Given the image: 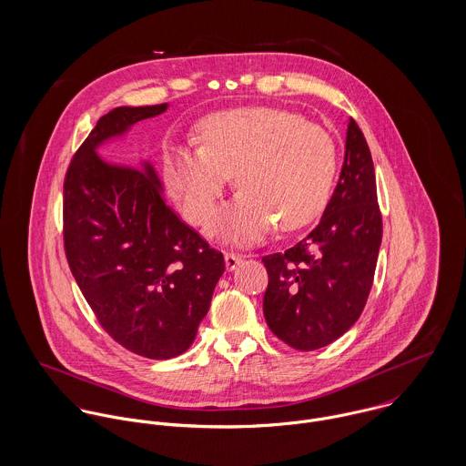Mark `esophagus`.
I'll use <instances>...</instances> for the list:
<instances>
[{
  "label": "esophagus",
  "instance_id": "1",
  "mask_svg": "<svg viewBox=\"0 0 466 466\" xmlns=\"http://www.w3.org/2000/svg\"><path fill=\"white\" fill-rule=\"evenodd\" d=\"M224 260H226V268H228V270H235L237 267L242 264L244 255H238V253H224Z\"/></svg>",
  "mask_w": 466,
  "mask_h": 466
}]
</instances>
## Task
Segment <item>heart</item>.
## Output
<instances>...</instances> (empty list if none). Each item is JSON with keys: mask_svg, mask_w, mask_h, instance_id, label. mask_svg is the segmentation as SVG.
Returning a JSON list of instances; mask_svg holds the SVG:
<instances>
[{"mask_svg": "<svg viewBox=\"0 0 466 466\" xmlns=\"http://www.w3.org/2000/svg\"><path fill=\"white\" fill-rule=\"evenodd\" d=\"M199 147L170 145L163 181L185 217L208 229L233 174L240 192L218 228L231 242H255L274 226L298 229L314 220L332 194L337 168L330 134L290 111L233 109L200 124Z\"/></svg>", "mask_w": 466, "mask_h": 466, "instance_id": "1", "label": "heart"}]
</instances>
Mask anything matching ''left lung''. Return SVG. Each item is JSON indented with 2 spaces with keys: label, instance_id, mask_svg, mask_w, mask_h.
<instances>
[{
  "label": "left lung",
  "instance_id": "8db88e82",
  "mask_svg": "<svg viewBox=\"0 0 466 466\" xmlns=\"http://www.w3.org/2000/svg\"><path fill=\"white\" fill-rule=\"evenodd\" d=\"M380 242L375 167L350 118L344 163L319 224L294 248L262 258L268 274L264 316L272 333L312 351L348 332L368 301Z\"/></svg>",
  "mask_w": 466,
  "mask_h": 466
}]
</instances>
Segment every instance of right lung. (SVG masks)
<instances>
[{
  "instance_id": "1",
  "label": "right lung",
  "mask_w": 466,
  "mask_h": 466,
  "mask_svg": "<svg viewBox=\"0 0 466 466\" xmlns=\"http://www.w3.org/2000/svg\"><path fill=\"white\" fill-rule=\"evenodd\" d=\"M168 104L116 107L73 156L65 179V249L71 274L116 342L147 359L187 351L209 310L222 253L163 199L150 161L109 163L98 148Z\"/></svg>"
}]
</instances>
